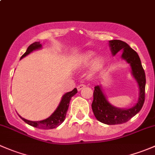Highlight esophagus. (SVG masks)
Masks as SVG:
<instances>
[{
    "instance_id": "1",
    "label": "esophagus",
    "mask_w": 155,
    "mask_h": 155,
    "mask_svg": "<svg viewBox=\"0 0 155 155\" xmlns=\"http://www.w3.org/2000/svg\"><path fill=\"white\" fill-rule=\"evenodd\" d=\"M85 87V84H80V85H79L77 86V89H78V91H80V90H82V88H84Z\"/></svg>"
}]
</instances>
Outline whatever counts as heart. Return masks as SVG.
Instances as JSON below:
<instances>
[{
	"instance_id": "1",
	"label": "heart",
	"mask_w": 155,
	"mask_h": 155,
	"mask_svg": "<svg viewBox=\"0 0 155 155\" xmlns=\"http://www.w3.org/2000/svg\"><path fill=\"white\" fill-rule=\"evenodd\" d=\"M94 56V53L93 51H87V52L85 53V54H82V56L79 58V63L81 64L85 65L87 64H88L91 61L93 57ZM103 64V59L101 58H96L94 60L93 63H92V67L94 69L99 68L101 65Z\"/></svg>"
}]
</instances>
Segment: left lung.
Listing matches in <instances>:
<instances>
[{
	"label": "left lung",
	"mask_w": 155,
	"mask_h": 155,
	"mask_svg": "<svg viewBox=\"0 0 155 155\" xmlns=\"http://www.w3.org/2000/svg\"><path fill=\"white\" fill-rule=\"evenodd\" d=\"M109 46L113 55L116 54L120 50L123 49L121 58L129 63L132 69V74L138 82L140 87V97L137 104L134 107L128 109H118L111 105L102 92L101 86L94 87L91 107L97 119L104 124L113 125L125 123L131 118L137 115L143 107L145 102V74L142 66L141 61L137 51L125 42L119 40H112L109 41Z\"/></svg>",
	"instance_id": "8db88e82"
}]
</instances>
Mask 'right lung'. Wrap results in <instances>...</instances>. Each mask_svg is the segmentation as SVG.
Wrapping results in <instances>:
<instances>
[{
  "label": "right lung",
  "instance_id": "add662e5",
  "mask_svg": "<svg viewBox=\"0 0 155 155\" xmlns=\"http://www.w3.org/2000/svg\"><path fill=\"white\" fill-rule=\"evenodd\" d=\"M42 45L40 44L39 42H35V43H32L28 46V48H27V51L25 52V54H23L21 57V58L25 57L26 55L31 53V51H33L34 50L38 49V48H41ZM77 93V89L74 88L71 91L68 92V93L65 94L62 97L61 101L60 104L56 110L54 111L52 113V115L51 116L48 117L46 119L43 120V121H29V120L25 119V118H22V117L20 116V118L26 122L27 124H28L29 125L34 127L39 128V129H43V130H48V129H53V128H55L57 127H58L60 124H62L64 121L65 119V117H66L67 112H68V109L69 107V104H70V99L72 98V97L74 96Z\"/></svg>",
  "mask_w": 155,
  "mask_h": 155
}]
</instances>
